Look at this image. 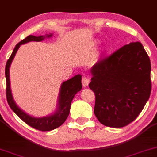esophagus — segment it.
<instances>
[{"label":"esophagus","mask_w":157,"mask_h":157,"mask_svg":"<svg viewBox=\"0 0 157 157\" xmlns=\"http://www.w3.org/2000/svg\"><path fill=\"white\" fill-rule=\"evenodd\" d=\"M89 82H90V80L87 77H83L82 78V84L83 85V87H87V85H89Z\"/></svg>","instance_id":"esophagus-1"}]
</instances>
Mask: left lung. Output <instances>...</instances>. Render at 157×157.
Masks as SVG:
<instances>
[{"label": "left lung", "instance_id": "obj_1", "mask_svg": "<svg viewBox=\"0 0 157 157\" xmlns=\"http://www.w3.org/2000/svg\"><path fill=\"white\" fill-rule=\"evenodd\" d=\"M89 87L95 95L94 113L104 126L133 122L149 100L151 62L141 43L123 46L91 68Z\"/></svg>", "mask_w": 157, "mask_h": 157}]
</instances>
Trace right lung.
<instances>
[{
  "instance_id": "add662e5",
  "label": "right lung",
  "mask_w": 157,
  "mask_h": 157,
  "mask_svg": "<svg viewBox=\"0 0 157 157\" xmlns=\"http://www.w3.org/2000/svg\"><path fill=\"white\" fill-rule=\"evenodd\" d=\"M52 34H47L46 36H35L32 35H29L18 43L14 48L11 55L8 59L6 64L5 75L6 79V98L10 108L12 110L29 126L32 128L37 129L41 131H49L54 130V129L58 128L64 124L66 121L67 118L69 116L70 110L71 103L74 98L75 94L82 89V76L80 75H77L76 76L73 77L72 78L62 83L60 90L59 103H58V109L55 113L49 116L44 117V118H34V117L30 116L26 113L21 110L15 103L11 95L10 87V79H9V67L11 64L12 60L13 59L14 56L19 48L20 45L29 42V41H41L44 39L45 37H50Z\"/></svg>"
}]
</instances>
